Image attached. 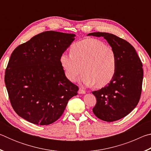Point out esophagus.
Returning a JSON list of instances; mask_svg holds the SVG:
<instances>
[{
  "label": "esophagus",
  "instance_id": "34e87169",
  "mask_svg": "<svg viewBox=\"0 0 151 151\" xmlns=\"http://www.w3.org/2000/svg\"><path fill=\"white\" fill-rule=\"evenodd\" d=\"M78 93V94H85V93H86V92H85V90H83V88H79Z\"/></svg>",
  "mask_w": 151,
  "mask_h": 151
}]
</instances>
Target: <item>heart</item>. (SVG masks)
I'll return each instance as SVG.
<instances>
[{
	"label": "heart",
	"mask_w": 151,
	"mask_h": 151,
	"mask_svg": "<svg viewBox=\"0 0 151 151\" xmlns=\"http://www.w3.org/2000/svg\"><path fill=\"white\" fill-rule=\"evenodd\" d=\"M60 63L68 80L76 81L83 66L85 73L81 81L87 86L96 83L98 87L108 85L112 80L117 66L116 55L113 48L93 38L74 44L70 54L61 55Z\"/></svg>",
	"instance_id": "obj_1"
}]
</instances>
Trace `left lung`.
<instances>
[{
    "label": "left lung",
    "instance_id": "8db88e82",
    "mask_svg": "<svg viewBox=\"0 0 151 151\" xmlns=\"http://www.w3.org/2000/svg\"><path fill=\"white\" fill-rule=\"evenodd\" d=\"M88 36L104 37L116 52L114 78L104 87L93 92L96 99L93 113L104 121H115L126 116L139 103L143 79L141 60L134 48L116 35L96 32Z\"/></svg>",
    "mask_w": 151,
    "mask_h": 151
}]
</instances>
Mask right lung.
Returning a JSON list of instances; mask_svg holds the SVG:
<instances>
[{"mask_svg":"<svg viewBox=\"0 0 151 151\" xmlns=\"http://www.w3.org/2000/svg\"><path fill=\"white\" fill-rule=\"evenodd\" d=\"M75 35L45 31L12 52L4 82L14 111L31 123L48 125L60 118L78 87L68 80L60 57Z\"/></svg>","mask_w":151,"mask_h":151,"instance_id":"obj_1","label":"right lung"}]
</instances>
